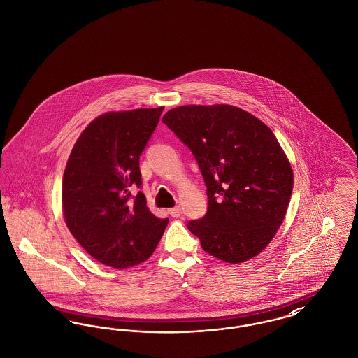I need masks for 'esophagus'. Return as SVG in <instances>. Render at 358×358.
Here are the masks:
<instances>
[{
  "instance_id": "1",
  "label": "esophagus",
  "mask_w": 358,
  "mask_h": 358,
  "mask_svg": "<svg viewBox=\"0 0 358 358\" xmlns=\"http://www.w3.org/2000/svg\"><path fill=\"white\" fill-rule=\"evenodd\" d=\"M169 215H171V217H180L181 215H182V210H181V206H174V208H171L169 209Z\"/></svg>"
}]
</instances>
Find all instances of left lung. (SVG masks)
I'll return each instance as SVG.
<instances>
[{"instance_id": "obj_1", "label": "left lung", "mask_w": 358, "mask_h": 358, "mask_svg": "<svg viewBox=\"0 0 358 358\" xmlns=\"http://www.w3.org/2000/svg\"><path fill=\"white\" fill-rule=\"evenodd\" d=\"M162 122L194 155L208 210L187 222L205 252L241 263L262 252L283 222L292 171L273 131L228 104L181 106Z\"/></svg>"}]
</instances>
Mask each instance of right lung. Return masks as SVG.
I'll return each mask as SVG.
<instances>
[{
  "instance_id": "obj_1",
  "label": "right lung",
  "mask_w": 358,
  "mask_h": 358,
  "mask_svg": "<svg viewBox=\"0 0 358 358\" xmlns=\"http://www.w3.org/2000/svg\"><path fill=\"white\" fill-rule=\"evenodd\" d=\"M164 107L107 113L76 141L63 177V212L73 238L106 266L127 268L153 254L169 219L146 206L139 155Z\"/></svg>"
}]
</instances>
